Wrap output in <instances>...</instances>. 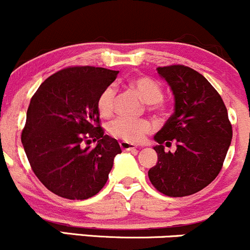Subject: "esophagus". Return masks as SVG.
<instances>
[{"label":"esophagus","instance_id":"1","mask_svg":"<svg viewBox=\"0 0 250 250\" xmlns=\"http://www.w3.org/2000/svg\"><path fill=\"white\" fill-rule=\"evenodd\" d=\"M120 146L121 148H122V151H134V149H136L135 145H133V144H129V143H125V141L120 143Z\"/></svg>","mask_w":250,"mask_h":250}]
</instances>
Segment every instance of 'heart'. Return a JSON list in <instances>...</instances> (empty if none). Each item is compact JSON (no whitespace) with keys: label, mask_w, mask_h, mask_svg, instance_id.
Segmentation results:
<instances>
[{"label":"heart","mask_w":250,"mask_h":250,"mask_svg":"<svg viewBox=\"0 0 250 250\" xmlns=\"http://www.w3.org/2000/svg\"><path fill=\"white\" fill-rule=\"evenodd\" d=\"M128 85L139 93L144 102L148 105L152 111L160 112L163 110V90L160 85L153 79L148 77H136L130 79ZM116 91L112 86H107L99 93L97 99V109L103 117L111 116L114 112ZM109 133L114 138L125 143L136 144L145 139L152 130V125L145 118L140 120H128V118H116L109 125Z\"/></svg>","instance_id":"b5f03b06"}]
</instances>
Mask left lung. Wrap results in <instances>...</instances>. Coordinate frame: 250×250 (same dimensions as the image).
<instances>
[{
	"label": "left lung",
	"mask_w": 250,
	"mask_h": 250,
	"mask_svg": "<svg viewBox=\"0 0 250 250\" xmlns=\"http://www.w3.org/2000/svg\"><path fill=\"white\" fill-rule=\"evenodd\" d=\"M175 98V111L154 135L158 162L148 170L153 187L167 196H187L209 185L222 170L232 139L228 110L207 79L182 64L158 67ZM175 141L172 154L164 145Z\"/></svg>",
	"instance_id": "1"
}]
</instances>
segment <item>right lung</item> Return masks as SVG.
I'll return each instance as SVG.
<instances>
[{
	"instance_id": "obj_1",
	"label": "right lung",
	"mask_w": 250,
	"mask_h": 250,
	"mask_svg": "<svg viewBox=\"0 0 250 250\" xmlns=\"http://www.w3.org/2000/svg\"><path fill=\"white\" fill-rule=\"evenodd\" d=\"M117 70L68 67L49 77L33 94L21 143L38 180L56 195L85 200L106 183L116 139L101 127L97 99L114 83ZM97 141L91 149L90 140Z\"/></svg>"
}]
</instances>
